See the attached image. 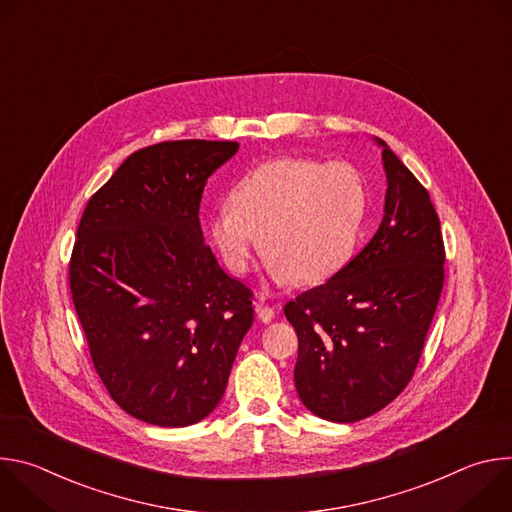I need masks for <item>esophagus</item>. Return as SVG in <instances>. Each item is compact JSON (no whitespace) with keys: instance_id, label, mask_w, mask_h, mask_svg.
<instances>
[{"instance_id":"34e87169","label":"esophagus","mask_w":512,"mask_h":512,"mask_svg":"<svg viewBox=\"0 0 512 512\" xmlns=\"http://www.w3.org/2000/svg\"><path fill=\"white\" fill-rule=\"evenodd\" d=\"M255 314L261 322H271L275 318V310L271 306H265V304H255Z\"/></svg>"}]
</instances>
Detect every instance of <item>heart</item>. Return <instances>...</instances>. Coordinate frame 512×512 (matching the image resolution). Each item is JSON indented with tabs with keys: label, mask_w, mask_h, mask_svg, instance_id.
I'll use <instances>...</instances> for the list:
<instances>
[{
	"label": "heart",
	"mask_w": 512,
	"mask_h": 512,
	"mask_svg": "<svg viewBox=\"0 0 512 512\" xmlns=\"http://www.w3.org/2000/svg\"><path fill=\"white\" fill-rule=\"evenodd\" d=\"M367 186L344 160L277 158L247 172L206 218V231L225 265L243 275L259 251L277 283L314 285L338 273L354 253Z\"/></svg>",
	"instance_id": "1"
}]
</instances>
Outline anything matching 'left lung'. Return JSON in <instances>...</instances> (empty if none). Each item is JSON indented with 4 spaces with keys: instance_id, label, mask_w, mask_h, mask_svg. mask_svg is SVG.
Segmentation results:
<instances>
[{
    "instance_id": "left-lung-1",
    "label": "left lung",
    "mask_w": 512,
    "mask_h": 512,
    "mask_svg": "<svg viewBox=\"0 0 512 512\" xmlns=\"http://www.w3.org/2000/svg\"><path fill=\"white\" fill-rule=\"evenodd\" d=\"M377 143L387 174L379 231L326 283L283 308L298 334V395L336 423L381 411L407 387L444 287L446 251L429 192Z\"/></svg>"
}]
</instances>
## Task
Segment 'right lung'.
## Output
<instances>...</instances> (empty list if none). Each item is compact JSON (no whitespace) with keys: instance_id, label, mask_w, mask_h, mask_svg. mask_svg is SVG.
<instances>
[{"instance_id":"1","label":"right lung","mask_w":512,"mask_h":512,"mask_svg":"<svg viewBox=\"0 0 512 512\" xmlns=\"http://www.w3.org/2000/svg\"><path fill=\"white\" fill-rule=\"evenodd\" d=\"M237 141H162L131 154L81 218L70 294L111 399L162 427L198 423L221 403L253 324L251 289L204 245L208 176Z\"/></svg>"}]
</instances>
